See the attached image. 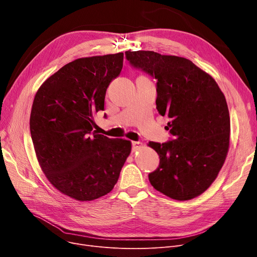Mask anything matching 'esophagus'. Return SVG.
<instances>
[{"label": "esophagus", "instance_id": "obj_1", "mask_svg": "<svg viewBox=\"0 0 257 257\" xmlns=\"http://www.w3.org/2000/svg\"><path fill=\"white\" fill-rule=\"evenodd\" d=\"M143 144L141 142H132V151H138L141 149Z\"/></svg>", "mask_w": 257, "mask_h": 257}]
</instances>
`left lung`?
Instances as JSON below:
<instances>
[{
	"label": "left lung",
	"mask_w": 257,
	"mask_h": 257,
	"mask_svg": "<svg viewBox=\"0 0 257 257\" xmlns=\"http://www.w3.org/2000/svg\"><path fill=\"white\" fill-rule=\"evenodd\" d=\"M133 69L157 80L156 108L169 118V142H150L159 155L149 181L158 192L190 200L217 178L227 156L230 117L217 82L191 60L153 51H127Z\"/></svg>",
	"instance_id": "left-lung-1"
}]
</instances>
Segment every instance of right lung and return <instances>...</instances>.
Listing matches in <instances>:
<instances>
[{
  "label": "right lung",
  "instance_id": "1",
  "mask_svg": "<svg viewBox=\"0 0 257 257\" xmlns=\"http://www.w3.org/2000/svg\"><path fill=\"white\" fill-rule=\"evenodd\" d=\"M123 59V53L76 59L35 94L30 132L40 168L58 191L78 201L111 192L131 151L129 141L92 130L93 114L104 110L106 90Z\"/></svg>",
  "mask_w": 257,
  "mask_h": 257
}]
</instances>
